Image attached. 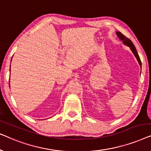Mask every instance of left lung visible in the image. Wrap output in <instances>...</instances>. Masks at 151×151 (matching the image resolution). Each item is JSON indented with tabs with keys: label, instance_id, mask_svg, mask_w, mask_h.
I'll list each match as a JSON object with an SVG mask.
<instances>
[{
	"label": "left lung",
	"instance_id": "left-lung-1",
	"mask_svg": "<svg viewBox=\"0 0 151 151\" xmlns=\"http://www.w3.org/2000/svg\"><path fill=\"white\" fill-rule=\"evenodd\" d=\"M116 35L117 36V37L119 38V39H120V40L122 41V42L124 43V44L130 47V49H131V51L133 52L134 55L135 56L136 59H137V60L138 61V63H139V65H140V67H141V68H142V62H141V60H140L139 55H138V53L137 52V50H136L135 47L134 46L133 42H132L129 38L124 36V35L119 32H117Z\"/></svg>",
	"mask_w": 151,
	"mask_h": 151
}]
</instances>
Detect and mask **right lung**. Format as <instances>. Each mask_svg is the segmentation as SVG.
Wrapping results in <instances>:
<instances>
[{"instance_id":"obj_1","label":"right lung","mask_w":151,"mask_h":151,"mask_svg":"<svg viewBox=\"0 0 151 151\" xmlns=\"http://www.w3.org/2000/svg\"><path fill=\"white\" fill-rule=\"evenodd\" d=\"M10 67H11V66H10Z\"/></svg>"}]
</instances>
